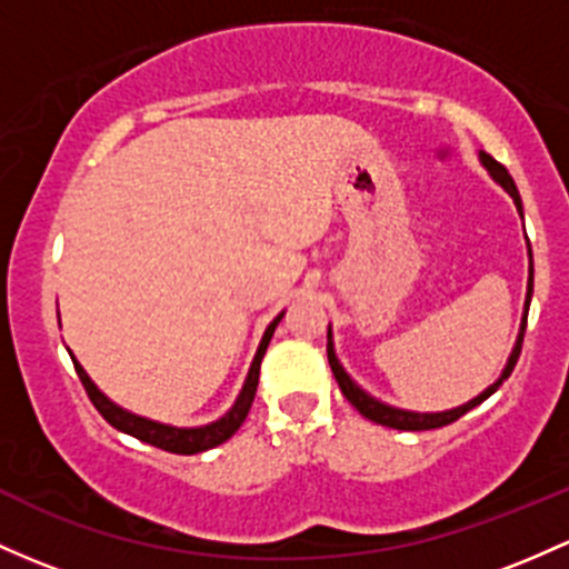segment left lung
<instances>
[{
  "label": "left lung",
  "instance_id": "obj_1",
  "mask_svg": "<svg viewBox=\"0 0 569 569\" xmlns=\"http://www.w3.org/2000/svg\"><path fill=\"white\" fill-rule=\"evenodd\" d=\"M478 160L482 168L491 173V179L497 181L499 187L505 189L507 194L512 198V203H516L518 213L523 217V203H521V194H518L516 189V181H512V176L507 173L505 164H499L497 160H493L491 154H486V151H480ZM527 252H529V279H527V301H523V317H521V328H518V336H516V345H512V352L510 358H507L502 375H499L497 382L488 385L482 393L475 396V399H469L467 405L461 407H453V409H442V412H412V409H401V407H393V405H385V401L375 399L371 393H366L360 385L352 380L350 375H347V369L341 366V360L336 358V347H333V331L331 326H328V363H331V371L336 377V382H339L341 393L347 396V401H350L352 407L358 409L363 418L375 420V423L380 426H388V429H399V431H429V429H442V426L453 423V420L461 418V415H467L469 409H475L478 405H482V401L488 399L491 393H497L499 385H502L507 377H510L512 366H516L518 356H521V341H523V331H527V315H529V303H531V290H535V262H531V247L527 243Z\"/></svg>",
  "mask_w": 569,
  "mask_h": 569
}]
</instances>
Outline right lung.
<instances>
[{
    "instance_id": "1",
    "label": "right lung",
    "mask_w": 569,
    "mask_h": 569,
    "mask_svg": "<svg viewBox=\"0 0 569 569\" xmlns=\"http://www.w3.org/2000/svg\"><path fill=\"white\" fill-rule=\"evenodd\" d=\"M282 317H284V311H279V315L268 322L266 333H262V339L258 345V352H254V358H252V366H249V371H247V380H243L241 390H238L233 407H230L222 418L211 420V423H206V426H170V423H160V420H151V418H143V415L130 412V409L116 405L113 399H108V396L97 388L94 380L87 375V369H83V366L76 360V356L70 352V347H67V352H70L72 363H76V371H78V377H81L83 388H87L91 405L97 407V412H100L102 418L113 426V429L130 433V437H136L146 445H154V448L168 450V453L192 456V453H203V450H211V448H217V445L228 442V439L233 437L238 429H241V423L247 420V415H249V407H252V401H254V393H258L262 356H266L268 345H271V336H273V331H277L279 322H282Z\"/></svg>"
}]
</instances>
